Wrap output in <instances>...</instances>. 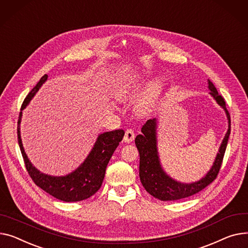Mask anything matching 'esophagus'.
I'll use <instances>...</instances> for the list:
<instances>
[{
    "label": "esophagus",
    "instance_id": "1",
    "mask_svg": "<svg viewBox=\"0 0 248 248\" xmlns=\"http://www.w3.org/2000/svg\"><path fill=\"white\" fill-rule=\"evenodd\" d=\"M134 140H135V133H134V130L130 129V128L126 129V130H125V134H124V140L128 143V142L133 141Z\"/></svg>",
    "mask_w": 248,
    "mask_h": 248
}]
</instances>
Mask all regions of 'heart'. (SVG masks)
<instances>
[{
    "label": "heart",
    "instance_id": "b5f03b06",
    "mask_svg": "<svg viewBox=\"0 0 248 248\" xmlns=\"http://www.w3.org/2000/svg\"><path fill=\"white\" fill-rule=\"evenodd\" d=\"M156 89H157V85H153L151 92H152V93H155V92L156 91ZM134 90H135V88H134L133 85H130L129 82H125V84L122 85V87L120 88L119 93H120L121 95H123V96L130 95V94L134 93ZM146 105H147V100H146V98H144V100H143L142 102H140V103L138 105L139 110H140V111H142V110L145 108Z\"/></svg>",
    "mask_w": 248,
    "mask_h": 248
}]
</instances>
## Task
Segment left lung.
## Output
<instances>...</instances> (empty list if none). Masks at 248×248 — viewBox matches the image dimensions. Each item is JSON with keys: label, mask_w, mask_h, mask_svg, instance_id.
<instances>
[{"label": "left lung", "mask_w": 248, "mask_h": 248, "mask_svg": "<svg viewBox=\"0 0 248 248\" xmlns=\"http://www.w3.org/2000/svg\"><path fill=\"white\" fill-rule=\"evenodd\" d=\"M208 89L214 100L225 110L228 120V129L211 169L202 179L191 184H181L171 178L163 170L157 152L156 119L148 120L141 127L142 134L136 138L135 142L140 153V178L145 190L155 199L163 202L186 199L205 188L217 178L219 172L230 135V114L226 109L224 98L218 93L217 88L209 79Z\"/></svg>", "instance_id": "left-lung-1"}]
</instances>
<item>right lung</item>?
<instances>
[{
	"label": "right lung",
	"instance_id": "1",
	"mask_svg": "<svg viewBox=\"0 0 248 248\" xmlns=\"http://www.w3.org/2000/svg\"><path fill=\"white\" fill-rule=\"evenodd\" d=\"M46 78V75L42 77L37 86L30 92L22 105L18 121V128H16L18 129L20 150L28 173L39 187L56 197V199L65 202L84 201L93 195L101 188L108 163L115 148L123 140L124 130L115 129L112 131H107V133L98 136L85 161L73 172L62 176H53L41 172L32 166L25 153L21 140L20 124L22 120V110L30 104L31 98L34 97Z\"/></svg>",
	"mask_w": 248,
	"mask_h": 248
}]
</instances>
